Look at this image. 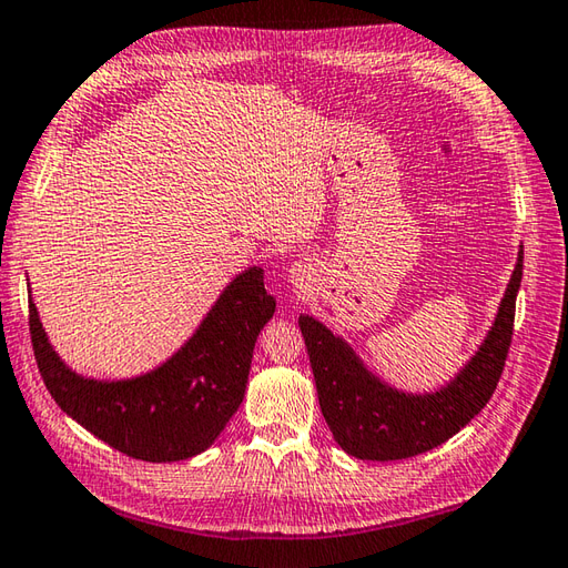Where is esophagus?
<instances>
[{"mask_svg":"<svg viewBox=\"0 0 568 568\" xmlns=\"http://www.w3.org/2000/svg\"><path fill=\"white\" fill-rule=\"evenodd\" d=\"M291 281H293V283H295V285H297V283H300V275H297V273H295V271H293V273H291Z\"/></svg>","mask_w":568,"mask_h":568,"instance_id":"1","label":"esophagus"}]
</instances>
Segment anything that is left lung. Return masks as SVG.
Returning <instances> with one entry per match:
<instances>
[{
  "label": "left lung",
  "instance_id": "8db88e82",
  "mask_svg": "<svg viewBox=\"0 0 568 568\" xmlns=\"http://www.w3.org/2000/svg\"><path fill=\"white\" fill-rule=\"evenodd\" d=\"M523 283V246L484 342L444 385L403 390L371 371L342 334L300 315L322 415L346 454L364 462H397L452 439L490 400L513 339L515 300Z\"/></svg>",
  "mask_w": 568,
  "mask_h": 568
}]
</instances>
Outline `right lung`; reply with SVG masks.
I'll return each instance as SVG.
<instances>
[{"label":"right lung","mask_w":568,"mask_h":568,"mask_svg":"<svg viewBox=\"0 0 568 568\" xmlns=\"http://www.w3.org/2000/svg\"><path fill=\"white\" fill-rule=\"evenodd\" d=\"M273 312L263 268L251 265L163 364L129 378H94L55 352L29 283L31 342L53 400L112 449L153 464L183 462L216 442L244 400L253 346Z\"/></svg>","instance_id":"add662e5"}]
</instances>
